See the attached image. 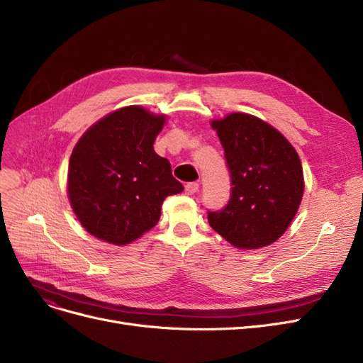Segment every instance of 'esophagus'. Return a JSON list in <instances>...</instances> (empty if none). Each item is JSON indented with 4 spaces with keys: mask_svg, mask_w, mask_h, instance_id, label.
Returning <instances> with one entry per match:
<instances>
[{
    "mask_svg": "<svg viewBox=\"0 0 363 363\" xmlns=\"http://www.w3.org/2000/svg\"><path fill=\"white\" fill-rule=\"evenodd\" d=\"M199 191V184L197 182H189L185 185V194H194Z\"/></svg>",
    "mask_w": 363,
    "mask_h": 363,
    "instance_id": "34e87169",
    "label": "esophagus"
}]
</instances>
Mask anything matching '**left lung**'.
<instances>
[{"label":"left lung","mask_w":363,"mask_h":363,"mask_svg":"<svg viewBox=\"0 0 363 363\" xmlns=\"http://www.w3.org/2000/svg\"><path fill=\"white\" fill-rule=\"evenodd\" d=\"M230 172V199L208 211L209 225L240 250H256L283 235L303 194L301 158L290 142L257 116L230 113L212 121Z\"/></svg>","instance_id":"left-lung-1"}]
</instances>
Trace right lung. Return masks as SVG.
I'll return each instance as SVG.
<instances>
[{"mask_svg": "<svg viewBox=\"0 0 363 363\" xmlns=\"http://www.w3.org/2000/svg\"><path fill=\"white\" fill-rule=\"evenodd\" d=\"M164 115L127 106L101 118L76 143L69 164L70 205L86 232L125 245L158 223L164 199L184 190L169 160L154 151Z\"/></svg>", "mask_w": 363, "mask_h": 363, "instance_id": "right-lung-1", "label": "right lung"}]
</instances>
